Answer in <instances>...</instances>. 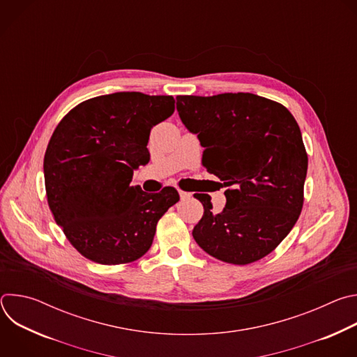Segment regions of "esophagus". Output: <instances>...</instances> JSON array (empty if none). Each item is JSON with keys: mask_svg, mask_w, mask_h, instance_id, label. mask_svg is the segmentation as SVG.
<instances>
[{"mask_svg": "<svg viewBox=\"0 0 357 357\" xmlns=\"http://www.w3.org/2000/svg\"><path fill=\"white\" fill-rule=\"evenodd\" d=\"M179 196H181L182 200H186V199H190V197H192V193L185 192V190H179Z\"/></svg>", "mask_w": 357, "mask_h": 357, "instance_id": "1", "label": "esophagus"}]
</instances>
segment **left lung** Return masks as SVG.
I'll return each mask as SVG.
<instances>
[{
	"label": "left lung",
	"instance_id": "left-lung-1",
	"mask_svg": "<svg viewBox=\"0 0 357 357\" xmlns=\"http://www.w3.org/2000/svg\"><path fill=\"white\" fill-rule=\"evenodd\" d=\"M176 110L205 148L203 165L229 186L220 213H213L208 195H195L205 209L192 231L195 241L230 264L266 257L303 205L308 155L294 116L252 93L178 96Z\"/></svg>",
	"mask_w": 357,
	"mask_h": 357
}]
</instances>
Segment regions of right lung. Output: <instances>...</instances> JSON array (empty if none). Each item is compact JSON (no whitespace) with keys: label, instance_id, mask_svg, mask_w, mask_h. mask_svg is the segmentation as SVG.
<instances>
[{"label":"right lung","instance_id":"right-lung-1","mask_svg":"<svg viewBox=\"0 0 357 357\" xmlns=\"http://www.w3.org/2000/svg\"><path fill=\"white\" fill-rule=\"evenodd\" d=\"M174 112L172 96L119 91L83 101L50 137L43 160L49 208L86 259L106 266L138 260L179 200L172 186L146 193L130 185L149 161L151 128Z\"/></svg>","mask_w":357,"mask_h":357}]
</instances>
